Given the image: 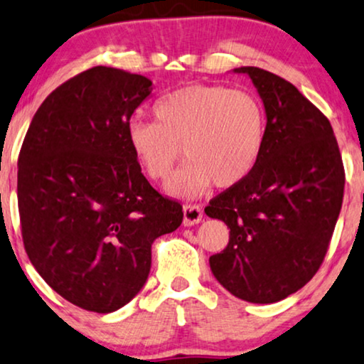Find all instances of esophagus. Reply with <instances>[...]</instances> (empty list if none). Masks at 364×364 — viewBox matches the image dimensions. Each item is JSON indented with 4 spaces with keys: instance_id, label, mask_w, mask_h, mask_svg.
Instances as JSON below:
<instances>
[{
    "instance_id": "34e87169",
    "label": "esophagus",
    "mask_w": 364,
    "mask_h": 364,
    "mask_svg": "<svg viewBox=\"0 0 364 364\" xmlns=\"http://www.w3.org/2000/svg\"><path fill=\"white\" fill-rule=\"evenodd\" d=\"M203 220V210L198 205H185L183 206V225L195 226Z\"/></svg>"
}]
</instances>
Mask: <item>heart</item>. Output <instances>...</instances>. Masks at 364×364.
<instances>
[{"mask_svg": "<svg viewBox=\"0 0 364 364\" xmlns=\"http://www.w3.org/2000/svg\"><path fill=\"white\" fill-rule=\"evenodd\" d=\"M154 121L132 119L126 139L144 174L163 181L183 154L190 159L168 193L195 198L213 183L240 185L258 164L266 139V111L253 93L218 85H186L163 96Z\"/></svg>", "mask_w": 364, "mask_h": 364, "instance_id": "b5f03b06", "label": "heart"}]
</instances>
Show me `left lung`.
Instances as JSON below:
<instances>
[{"label": "left lung", "mask_w": 364, "mask_h": 364, "mask_svg": "<svg viewBox=\"0 0 364 364\" xmlns=\"http://www.w3.org/2000/svg\"><path fill=\"white\" fill-rule=\"evenodd\" d=\"M232 71L250 76L263 101L266 139L253 171L205 208L230 228L210 268L232 296L268 304L301 289L321 266L345 169L328 118L289 81L255 66Z\"/></svg>", "instance_id": "1"}]
</instances>
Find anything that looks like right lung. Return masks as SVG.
Segmentation results:
<instances>
[{
	"instance_id": "1",
	"label": "right lung",
	"mask_w": 364,
	"mask_h": 364,
	"mask_svg": "<svg viewBox=\"0 0 364 364\" xmlns=\"http://www.w3.org/2000/svg\"><path fill=\"white\" fill-rule=\"evenodd\" d=\"M146 76L95 66L53 91L24 136L18 208L24 250L58 294L113 313L146 283L151 245L183 221L133 156L126 128L151 95Z\"/></svg>"
}]
</instances>
